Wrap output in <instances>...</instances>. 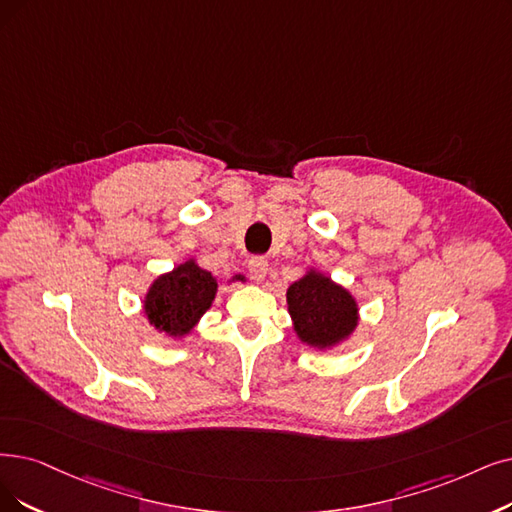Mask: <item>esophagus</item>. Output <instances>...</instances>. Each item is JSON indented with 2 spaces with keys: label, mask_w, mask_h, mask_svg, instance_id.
Here are the masks:
<instances>
[{
  "label": "esophagus",
  "mask_w": 512,
  "mask_h": 512,
  "mask_svg": "<svg viewBox=\"0 0 512 512\" xmlns=\"http://www.w3.org/2000/svg\"><path fill=\"white\" fill-rule=\"evenodd\" d=\"M248 269H250L252 279L262 281L264 277H267V271H269V260L264 258V256H254V258H250V262H248Z\"/></svg>",
  "instance_id": "obj_1"
}]
</instances>
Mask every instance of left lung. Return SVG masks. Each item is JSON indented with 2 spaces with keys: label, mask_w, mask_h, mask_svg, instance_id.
Wrapping results in <instances>:
<instances>
[{
  "label": "left lung",
  "mask_w": 512,
  "mask_h": 512,
  "mask_svg": "<svg viewBox=\"0 0 512 512\" xmlns=\"http://www.w3.org/2000/svg\"><path fill=\"white\" fill-rule=\"evenodd\" d=\"M285 298L298 338L319 351L344 342L359 323L351 292L315 269L294 281Z\"/></svg>",
  "instance_id": "1"
}]
</instances>
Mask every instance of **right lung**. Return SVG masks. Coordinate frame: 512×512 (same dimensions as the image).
<instances>
[{
  "label": "right lung",
  "instance_id": "right-lung-1",
  "mask_svg": "<svg viewBox=\"0 0 512 512\" xmlns=\"http://www.w3.org/2000/svg\"><path fill=\"white\" fill-rule=\"evenodd\" d=\"M233 279L243 281V275ZM216 290V277L191 258L151 283L145 296V315L157 332L182 338L210 309Z\"/></svg>",
  "mask_w": 512,
  "mask_h": 512
}]
</instances>
